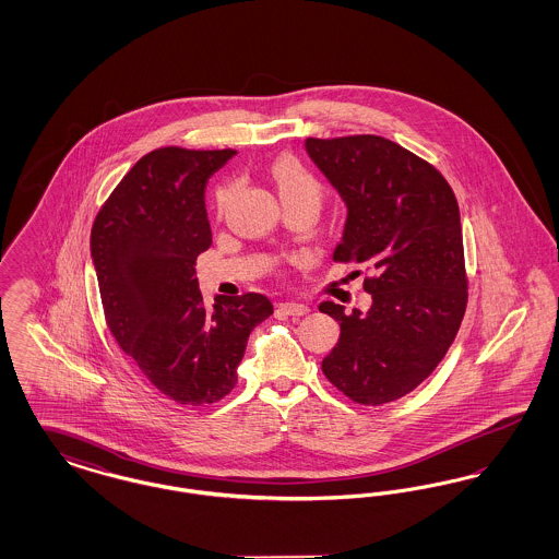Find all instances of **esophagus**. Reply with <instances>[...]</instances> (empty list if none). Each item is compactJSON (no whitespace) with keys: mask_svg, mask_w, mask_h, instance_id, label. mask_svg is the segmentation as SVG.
Segmentation results:
<instances>
[{"mask_svg":"<svg viewBox=\"0 0 559 559\" xmlns=\"http://www.w3.org/2000/svg\"><path fill=\"white\" fill-rule=\"evenodd\" d=\"M278 312L287 314V317H306L310 312V308L306 304H297V301H285L278 304Z\"/></svg>","mask_w":559,"mask_h":559,"instance_id":"obj_1","label":"esophagus"}]
</instances>
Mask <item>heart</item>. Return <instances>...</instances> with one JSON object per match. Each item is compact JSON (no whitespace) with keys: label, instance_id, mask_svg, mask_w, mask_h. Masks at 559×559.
Masks as SVG:
<instances>
[{"label":"heart","instance_id":"b5f03b06","mask_svg":"<svg viewBox=\"0 0 559 559\" xmlns=\"http://www.w3.org/2000/svg\"><path fill=\"white\" fill-rule=\"evenodd\" d=\"M270 176L278 188V194L285 205L295 203H308L319 207L324 197V185L319 176L306 167L295 155H281L270 165ZM230 187L217 188L215 192V207L217 212L224 210V203L228 199Z\"/></svg>","mask_w":559,"mask_h":559}]
</instances>
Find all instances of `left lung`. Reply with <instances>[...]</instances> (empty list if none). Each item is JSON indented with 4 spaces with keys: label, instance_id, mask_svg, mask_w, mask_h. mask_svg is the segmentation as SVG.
Returning a JSON list of instances; mask_svg holds the SVG:
<instances>
[{
    "label": "left lung",
    "instance_id": "obj_1",
    "mask_svg": "<svg viewBox=\"0 0 559 559\" xmlns=\"http://www.w3.org/2000/svg\"><path fill=\"white\" fill-rule=\"evenodd\" d=\"M306 151L346 201L333 260L365 264L369 312L322 301L342 326L324 377L358 404L413 392L447 356L467 306L461 215L444 176L396 142L308 138Z\"/></svg>",
    "mask_w": 559,
    "mask_h": 559
}]
</instances>
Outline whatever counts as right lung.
Segmentation results:
<instances>
[{"instance_id":"add662e5","label":"right lung","mask_w":559,"mask_h":559,"mask_svg":"<svg viewBox=\"0 0 559 559\" xmlns=\"http://www.w3.org/2000/svg\"><path fill=\"white\" fill-rule=\"evenodd\" d=\"M237 151L163 146L133 165L92 226L108 331L142 374L178 404L203 406L237 385L249 333L272 314L262 293L203 306L194 274L210 249L205 187Z\"/></svg>"}]
</instances>
